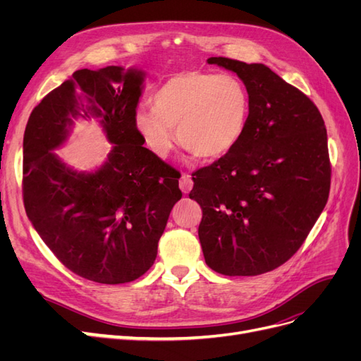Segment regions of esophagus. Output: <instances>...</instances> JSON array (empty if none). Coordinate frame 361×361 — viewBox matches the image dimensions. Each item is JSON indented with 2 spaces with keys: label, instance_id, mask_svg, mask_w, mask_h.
Returning a JSON list of instances; mask_svg holds the SVG:
<instances>
[{
  "label": "esophagus",
  "instance_id": "1",
  "mask_svg": "<svg viewBox=\"0 0 361 361\" xmlns=\"http://www.w3.org/2000/svg\"><path fill=\"white\" fill-rule=\"evenodd\" d=\"M179 187L182 190V192H185V194H188L191 191V188H192V179H191L190 174H187V173L182 174V178L179 180Z\"/></svg>",
  "mask_w": 361,
  "mask_h": 361
}]
</instances>
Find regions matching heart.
<instances>
[{"label": "heart", "instance_id": "b5f03b06", "mask_svg": "<svg viewBox=\"0 0 361 361\" xmlns=\"http://www.w3.org/2000/svg\"><path fill=\"white\" fill-rule=\"evenodd\" d=\"M250 96L233 75L183 71L171 75L154 94V108L140 106L137 133L159 158L179 143L200 159L228 154L244 135Z\"/></svg>", "mask_w": 361, "mask_h": 361}]
</instances>
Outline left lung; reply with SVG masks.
<instances>
[{
  "instance_id": "8db88e82",
  "label": "left lung",
  "mask_w": 361,
  "mask_h": 361,
  "mask_svg": "<svg viewBox=\"0 0 361 361\" xmlns=\"http://www.w3.org/2000/svg\"><path fill=\"white\" fill-rule=\"evenodd\" d=\"M235 72L250 96L239 143L192 173L202 207L206 265L224 276H259L302 245L329 200L331 166L324 118L297 87L265 64L207 59Z\"/></svg>"
}]
</instances>
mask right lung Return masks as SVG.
<instances>
[{
  "label": "right lung",
  "instance_id": "1",
  "mask_svg": "<svg viewBox=\"0 0 361 361\" xmlns=\"http://www.w3.org/2000/svg\"><path fill=\"white\" fill-rule=\"evenodd\" d=\"M145 72L81 69L31 111L24 134L23 192L32 227L61 264L104 285L134 281L154 265L174 203L179 171L146 149L134 116ZM100 120L115 146L90 173L68 168L51 150L73 118Z\"/></svg>",
  "mask_w": 361,
  "mask_h": 361
}]
</instances>
